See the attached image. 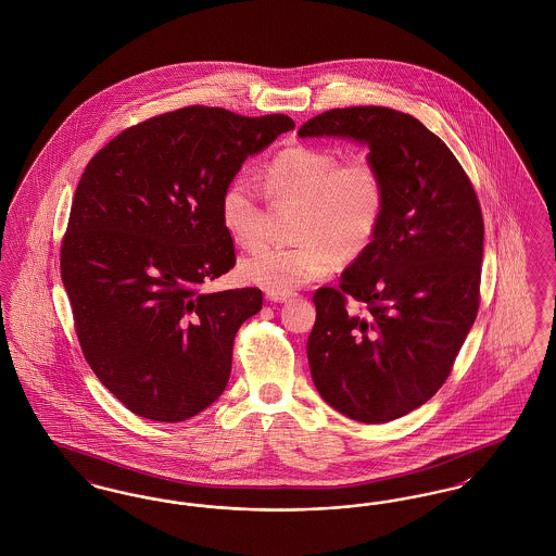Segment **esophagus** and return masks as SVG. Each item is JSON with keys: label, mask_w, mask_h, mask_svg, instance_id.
<instances>
[{"label": "esophagus", "mask_w": 556, "mask_h": 556, "mask_svg": "<svg viewBox=\"0 0 556 556\" xmlns=\"http://www.w3.org/2000/svg\"><path fill=\"white\" fill-rule=\"evenodd\" d=\"M291 295L293 293H290V291H266L268 302H288V300H291Z\"/></svg>", "instance_id": "esophagus-1"}]
</instances>
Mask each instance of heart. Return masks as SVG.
I'll list each match as a JSON object with an SVG mask.
<instances>
[{
    "mask_svg": "<svg viewBox=\"0 0 556 556\" xmlns=\"http://www.w3.org/2000/svg\"><path fill=\"white\" fill-rule=\"evenodd\" d=\"M261 181L270 200H302L304 206L295 231L300 243H265L239 263V277L263 290H298L323 279L342 256L363 254L383 220L386 179L367 156L340 160L333 150L293 143L268 159ZM218 214L241 245L252 248L265 238L266 211L243 175L223 187Z\"/></svg>",
    "mask_w": 556,
    "mask_h": 556,
    "instance_id": "heart-1",
    "label": "heart"
}]
</instances>
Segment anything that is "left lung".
Returning a JSON list of instances; mask_svg holds the SVG:
<instances>
[{
    "label": "left lung",
    "mask_w": 556,
    "mask_h": 556,
    "mask_svg": "<svg viewBox=\"0 0 556 556\" xmlns=\"http://www.w3.org/2000/svg\"><path fill=\"white\" fill-rule=\"evenodd\" d=\"M298 135L365 143L386 179L377 236L338 288L313 295L306 350L327 404L361 424H388L444 386L476 320L483 256L476 189L435 132L392 108L327 110Z\"/></svg>",
    "instance_id": "8db88e82"
}]
</instances>
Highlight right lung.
Here are the masks:
<instances>
[{"instance_id": "add662e5", "label": "right lung", "mask_w": 556, "mask_h": 556, "mask_svg": "<svg viewBox=\"0 0 556 556\" xmlns=\"http://www.w3.org/2000/svg\"><path fill=\"white\" fill-rule=\"evenodd\" d=\"M291 129L286 114L179 108L89 160L60 273L85 361L135 415L179 424L227 388L236 333L263 291H202L236 266L218 195L243 160Z\"/></svg>"}]
</instances>
